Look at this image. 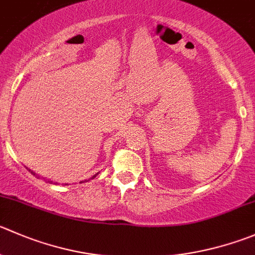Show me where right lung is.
<instances>
[{
  "mask_svg": "<svg viewBox=\"0 0 255 255\" xmlns=\"http://www.w3.org/2000/svg\"><path fill=\"white\" fill-rule=\"evenodd\" d=\"M29 172H31V170H29ZM32 173V174H33V175H36V173H34V172H31ZM93 177H96V175H93ZM48 182H49V180H48Z\"/></svg>",
  "mask_w": 255,
  "mask_h": 255,
  "instance_id": "1",
  "label": "right lung"
}]
</instances>
